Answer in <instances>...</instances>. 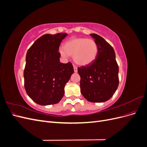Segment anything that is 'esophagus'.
<instances>
[{
	"label": "esophagus",
	"instance_id": "obj_1",
	"mask_svg": "<svg viewBox=\"0 0 147 147\" xmlns=\"http://www.w3.org/2000/svg\"><path fill=\"white\" fill-rule=\"evenodd\" d=\"M74 72H75V73H77V72H78V69H77V67L74 66Z\"/></svg>",
	"mask_w": 147,
	"mask_h": 147
}]
</instances>
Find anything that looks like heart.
Segmentation results:
<instances>
[{
    "label": "heart",
    "instance_id": "b5f03b06",
    "mask_svg": "<svg viewBox=\"0 0 147 147\" xmlns=\"http://www.w3.org/2000/svg\"><path fill=\"white\" fill-rule=\"evenodd\" d=\"M62 56L67 58L73 56L75 64L84 66L94 62L98 54V47L95 41L86 38H74L67 41L60 49Z\"/></svg>",
    "mask_w": 147,
    "mask_h": 147
}]
</instances>
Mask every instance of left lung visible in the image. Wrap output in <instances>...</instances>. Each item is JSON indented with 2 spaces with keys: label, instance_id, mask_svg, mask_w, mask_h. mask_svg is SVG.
Here are the masks:
<instances>
[{
  "label": "left lung",
  "instance_id": "left-lung-1",
  "mask_svg": "<svg viewBox=\"0 0 147 147\" xmlns=\"http://www.w3.org/2000/svg\"><path fill=\"white\" fill-rule=\"evenodd\" d=\"M90 35L98 47V54L93 63L78 68L81 92L88 101L104 102L110 99L118 88V65L112 47L100 35Z\"/></svg>",
  "mask_w": 147,
  "mask_h": 147
}]
</instances>
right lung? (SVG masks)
Masks as SVG:
<instances>
[{
    "label": "right lung",
    "instance_id": "right-lung-1",
    "mask_svg": "<svg viewBox=\"0 0 147 147\" xmlns=\"http://www.w3.org/2000/svg\"><path fill=\"white\" fill-rule=\"evenodd\" d=\"M67 35L65 33L43 35L26 54L24 88L37 104H55L64 96V86L74 73L72 63L63 64L59 61V47Z\"/></svg>",
    "mask_w": 147,
    "mask_h": 147
}]
</instances>
